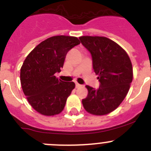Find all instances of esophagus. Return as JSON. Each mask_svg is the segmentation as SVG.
I'll list each match as a JSON object with an SVG mask.
<instances>
[{
	"label": "esophagus",
	"instance_id": "34e87169",
	"mask_svg": "<svg viewBox=\"0 0 151 151\" xmlns=\"http://www.w3.org/2000/svg\"><path fill=\"white\" fill-rule=\"evenodd\" d=\"M81 86H82V85H80V84H78V82H76V88H80V87H81Z\"/></svg>",
	"mask_w": 151,
	"mask_h": 151
}]
</instances>
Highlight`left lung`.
Wrapping results in <instances>:
<instances>
[{
    "label": "left lung",
    "mask_w": 151,
    "mask_h": 151,
    "mask_svg": "<svg viewBox=\"0 0 151 151\" xmlns=\"http://www.w3.org/2000/svg\"><path fill=\"white\" fill-rule=\"evenodd\" d=\"M79 39L90 52L100 82L97 89L86 86L88 94L82 104L91 114L106 115L119 106L129 91L133 78L130 58L118 44L106 37L82 36Z\"/></svg>",
    "instance_id": "obj_1"
}]
</instances>
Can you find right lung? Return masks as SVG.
Listing matches in <instances>:
<instances>
[{"mask_svg":"<svg viewBox=\"0 0 151 151\" xmlns=\"http://www.w3.org/2000/svg\"><path fill=\"white\" fill-rule=\"evenodd\" d=\"M79 44L76 37L54 36L37 45L24 61L22 91L31 106L42 115L54 116L63 110L75 83L63 82L55 73L61 71L68 51Z\"/></svg>","mask_w":151,"mask_h":151,"instance_id":"add662e5","label":"right lung"}]
</instances>
